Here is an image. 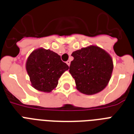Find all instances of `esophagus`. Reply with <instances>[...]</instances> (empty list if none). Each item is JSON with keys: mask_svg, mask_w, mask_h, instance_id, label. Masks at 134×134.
<instances>
[{"mask_svg": "<svg viewBox=\"0 0 134 134\" xmlns=\"http://www.w3.org/2000/svg\"><path fill=\"white\" fill-rule=\"evenodd\" d=\"M66 63H67V65H68V66H69V65H70V61L69 60H67V62H66Z\"/></svg>", "mask_w": 134, "mask_h": 134, "instance_id": "esophagus-1", "label": "esophagus"}]
</instances>
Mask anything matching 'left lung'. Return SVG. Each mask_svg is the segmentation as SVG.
I'll list each match as a JSON object with an SVG mask.
<instances>
[{"mask_svg": "<svg viewBox=\"0 0 134 134\" xmlns=\"http://www.w3.org/2000/svg\"><path fill=\"white\" fill-rule=\"evenodd\" d=\"M69 73L75 80L76 89L81 93L94 94L106 88L110 81L113 63L106 51L89 46L74 51Z\"/></svg>", "mask_w": 134, "mask_h": 134, "instance_id": "1", "label": "left lung"}]
</instances>
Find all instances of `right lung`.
<instances>
[{
    "mask_svg": "<svg viewBox=\"0 0 134 134\" xmlns=\"http://www.w3.org/2000/svg\"><path fill=\"white\" fill-rule=\"evenodd\" d=\"M26 68L32 87L39 91L50 92L56 88L58 79L69 67L56 53L40 48L30 53Z\"/></svg>",
    "mask_w": 134,
    "mask_h": 134,
    "instance_id": "obj_1",
    "label": "right lung"
}]
</instances>
